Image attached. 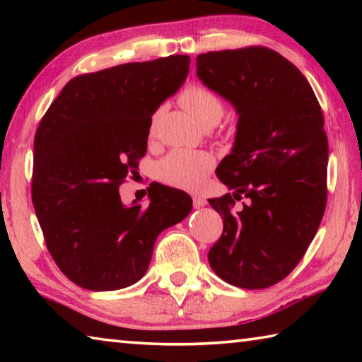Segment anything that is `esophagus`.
Listing matches in <instances>:
<instances>
[{
	"label": "esophagus",
	"instance_id": "1",
	"mask_svg": "<svg viewBox=\"0 0 362 362\" xmlns=\"http://www.w3.org/2000/svg\"><path fill=\"white\" fill-rule=\"evenodd\" d=\"M206 204H207V201L203 198V196H194V198H193L194 209H199V207H204Z\"/></svg>",
	"mask_w": 362,
	"mask_h": 362
}]
</instances>
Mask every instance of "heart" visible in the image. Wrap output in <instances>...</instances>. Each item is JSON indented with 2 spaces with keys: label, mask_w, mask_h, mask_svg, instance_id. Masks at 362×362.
<instances>
[{
  "label": "heart",
  "mask_w": 362,
  "mask_h": 362,
  "mask_svg": "<svg viewBox=\"0 0 362 362\" xmlns=\"http://www.w3.org/2000/svg\"><path fill=\"white\" fill-rule=\"evenodd\" d=\"M179 102L203 126L211 124V122L217 124L225 112L222 99L214 90L201 84L187 86L179 95ZM155 126L156 116L153 118L150 126L151 137L155 134ZM212 166L214 158L209 153L174 150L159 161L156 173L159 179L169 183V185L185 189H199L203 187L206 175L212 169Z\"/></svg>",
  "instance_id": "b5f03b06"
}]
</instances>
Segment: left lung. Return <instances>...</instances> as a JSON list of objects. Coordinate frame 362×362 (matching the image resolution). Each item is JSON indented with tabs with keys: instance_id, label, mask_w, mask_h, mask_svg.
I'll use <instances>...</instances> for the list:
<instances>
[{
	"instance_id": "8db88e82",
	"label": "left lung",
	"mask_w": 362,
	"mask_h": 362,
	"mask_svg": "<svg viewBox=\"0 0 362 362\" xmlns=\"http://www.w3.org/2000/svg\"><path fill=\"white\" fill-rule=\"evenodd\" d=\"M196 75L238 113L235 144L216 170L233 194L209 199L223 233L207 259L225 283L265 289L302 260L326 209L321 107L297 66L263 46L199 54ZM241 197L250 203L233 211Z\"/></svg>"
}]
</instances>
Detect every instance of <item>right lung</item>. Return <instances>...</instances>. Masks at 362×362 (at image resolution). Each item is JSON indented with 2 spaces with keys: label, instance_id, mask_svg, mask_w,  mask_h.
Segmentation results:
<instances>
[{
  "label": "right lung",
  "instance_id": "obj_1",
  "mask_svg": "<svg viewBox=\"0 0 362 362\" xmlns=\"http://www.w3.org/2000/svg\"><path fill=\"white\" fill-rule=\"evenodd\" d=\"M188 56L131 62L70 79L35 136L32 199L47 250L66 278L116 291L144 276L156 238L192 198L150 185L148 207L124 206L119 185L146 153L151 116L185 83Z\"/></svg>",
  "mask_w": 362,
  "mask_h": 362
}]
</instances>
